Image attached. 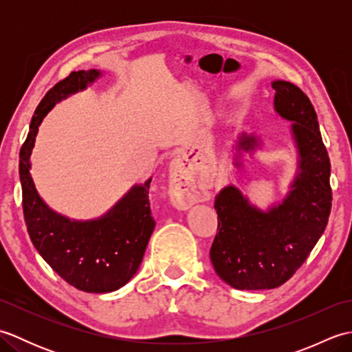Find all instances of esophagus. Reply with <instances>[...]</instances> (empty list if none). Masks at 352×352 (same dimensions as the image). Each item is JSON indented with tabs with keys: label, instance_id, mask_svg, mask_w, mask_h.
<instances>
[{
	"label": "esophagus",
	"instance_id": "obj_1",
	"mask_svg": "<svg viewBox=\"0 0 352 352\" xmlns=\"http://www.w3.org/2000/svg\"><path fill=\"white\" fill-rule=\"evenodd\" d=\"M174 178L177 182V189L172 193L174 203L182 208H189L193 203L201 201V193L197 190L193 184V178L190 177L189 170L182 168L180 164H175L174 168Z\"/></svg>",
	"mask_w": 352,
	"mask_h": 352
}]
</instances>
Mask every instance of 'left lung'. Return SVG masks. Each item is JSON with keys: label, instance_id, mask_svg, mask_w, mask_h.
Returning a JSON list of instances; mask_svg holds the SVG:
<instances>
[{"label": "left lung", "instance_id": "1", "mask_svg": "<svg viewBox=\"0 0 352 352\" xmlns=\"http://www.w3.org/2000/svg\"><path fill=\"white\" fill-rule=\"evenodd\" d=\"M275 115L292 122L296 170L286 197L267 208L252 204L234 184L214 201L218 233L210 260L222 281L239 290L275 289L296 272L322 236L331 210L330 159L320 138L316 111L300 87L274 80ZM260 134L241 133L231 145L233 164L263 149Z\"/></svg>", "mask_w": 352, "mask_h": 352}]
</instances>
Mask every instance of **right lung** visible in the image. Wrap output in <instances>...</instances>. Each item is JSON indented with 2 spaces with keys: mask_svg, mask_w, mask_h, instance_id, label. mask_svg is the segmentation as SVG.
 I'll return each mask as SVG.
<instances>
[{
  "mask_svg": "<svg viewBox=\"0 0 352 352\" xmlns=\"http://www.w3.org/2000/svg\"><path fill=\"white\" fill-rule=\"evenodd\" d=\"M102 77L100 69L71 72L37 106L19 153L22 206L30 239L42 258L71 286L89 294H109L129 283L144 258L155 222L149 208V183L134 184L100 218L71 219L45 203L32 177V157L39 125L57 102L85 91Z\"/></svg>",
  "mask_w": 352,
  "mask_h": 352,
  "instance_id": "add662e5",
  "label": "right lung"
}]
</instances>
